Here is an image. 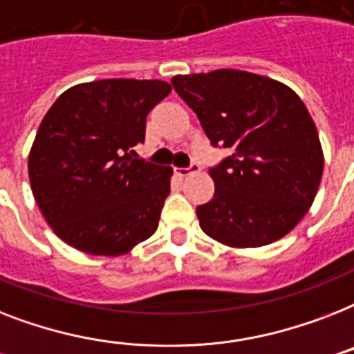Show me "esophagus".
Wrapping results in <instances>:
<instances>
[{"label":"esophagus","instance_id":"esophagus-1","mask_svg":"<svg viewBox=\"0 0 354 354\" xmlns=\"http://www.w3.org/2000/svg\"><path fill=\"white\" fill-rule=\"evenodd\" d=\"M196 171H200V165H198V163H191L189 167L176 169V174H178V176L185 178V176H189V174H192V172H196Z\"/></svg>","mask_w":354,"mask_h":354}]
</instances>
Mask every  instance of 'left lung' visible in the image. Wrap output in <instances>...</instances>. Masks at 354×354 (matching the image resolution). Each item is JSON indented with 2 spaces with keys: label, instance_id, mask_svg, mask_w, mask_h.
Returning a JSON list of instances; mask_svg holds the SVG:
<instances>
[{
  "label": "left lung",
  "instance_id": "obj_1",
  "mask_svg": "<svg viewBox=\"0 0 354 354\" xmlns=\"http://www.w3.org/2000/svg\"><path fill=\"white\" fill-rule=\"evenodd\" d=\"M214 147L231 149L209 171L211 202L196 207L207 236L229 247H261L291 232L320 187L324 152L298 94L260 74L218 68L174 76Z\"/></svg>",
  "mask_w": 354,
  "mask_h": 354
}]
</instances>
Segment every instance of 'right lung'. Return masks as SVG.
<instances>
[{
	"mask_svg": "<svg viewBox=\"0 0 354 354\" xmlns=\"http://www.w3.org/2000/svg\"><path fill=\"white\" fill-rule=\"evenodd\" d=\"M172 88L160 80L74 85L43 118L28 180L43 218L63 242L120 257L154 234L172 169L140 160L147 114Z\"/></svg>",
	"mask_w": 354,
	"mask_h": 354,
	"instance_id": "add662e5",
	"label": "right lung"
}]
</instances>
